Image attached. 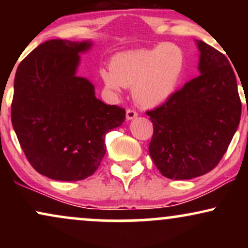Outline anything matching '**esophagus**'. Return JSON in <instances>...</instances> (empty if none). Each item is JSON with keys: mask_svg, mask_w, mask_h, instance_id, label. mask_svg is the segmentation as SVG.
<instances>
[{"mask_svg": "<svg viewBox=\"0 0 248 248\" xmlns=\"http://www.w3.org/2000/svg\"><path fill=\"white\" fill-rule=\"evenodd\" d=\"M126 116H127V120H133V119H135L136 116H138V113H136L134 109L128 108L126 112Z\"/></svg>", "mask_w": 248, "mask_h": 248, "instance_id": "obj_1", "label": "esophagus"}]
</instances>
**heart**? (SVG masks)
I'll return each instance as SVG.
<instances>
[{
    "mask_svg": "<svg viewBox=\"0 0 248 248\" xmlns=\"http://www.w3.org/2000/svg\"><path fill=\"white\" fill-rule=\"evenodd\" d=\"M184 70V51L172 43H161L152 49L118 53L110 67L100 70V78L112 92L119 93L122 86L132 87L136 104L156 107L176 92Z\"/></svg>",
    "mask_w": 248,
    "mask_h": 248,
    "instance_id": "1",
    "label": "heart"
}]
</instances>
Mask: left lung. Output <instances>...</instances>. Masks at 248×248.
Returning <instances> with one entry per match:
<instances>
[{"label": "left lung", "instance_id": "8db88e82", "mask_svg": "<svg viewBox=\"0 0 248 248\" xmlns=\"http://www.w3.org/2000/svg\"><path fill=\"white\" fill-rule=\"evenodd\" d=\"M196 43L201 75L147 112L154 127L149 155L162 175L171 179L211 171L240 122L237 78L229 59L206 43Z\"/></svg>", "mask_w": 248, "mask_h": 248}]
</instances>
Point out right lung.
<instances>
[{"instance_id": "add662e5", "label": "right lung", "mask_w": 248, "mask_h": 248, "mask_svg": "<svg viewBox=\"0 0 248 248\" xmlns=\"http://www.w3.org/2000/svg\"><path fill=\"white\" fill-rule=\"evenodd\" d=\"M92 42L51 39L19 62L11 122L28 161L55 181L93 175L106 154L105 136L121 126L126 110L95 98L94 86L77 76Z\"/></svg>"}]
</instances>
